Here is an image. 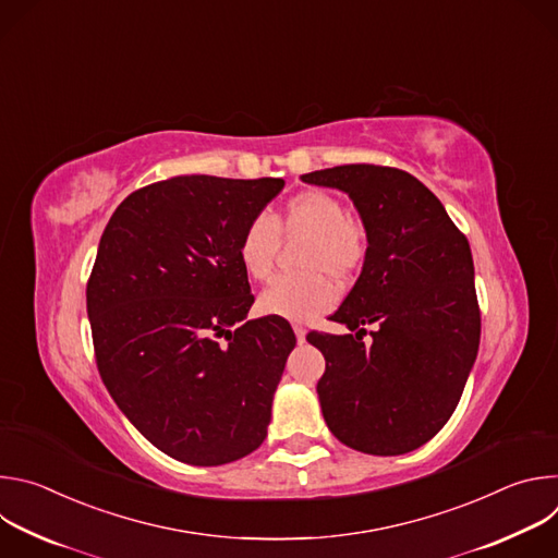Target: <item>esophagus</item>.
<instances>
[{
	"label": "esophagus",
	"instance_id": "obj_1",
	"mask_svg": "<svg viewBox=\"0 0 558 558\" xmlns=\"http://www.w3.org/2000/svg\"><path fill=\"white\" fill-rule=\"evenodd\" d=\"M293 331H295V340H298V344H304V340H306V331H304L302 327H293Z\"/></svg>",
	"mask_w": 558,
	"mask_h": 558
}]
</instances>
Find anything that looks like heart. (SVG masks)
<instances>
[{
    "label": "heart",
    "instance_id": "1",
    "mask_svg": "<svg viewBox=\"0 0 558 558\" xmlns=\"http://www.w3.org/2000/svg\"><path fill=\"white\" fill-rule=\"evenodd\" d=\"M280 235H306L298 254L302 274L276 278L258 298V308L293 323H306L336 302V287L327 278H353L368 254V235L360 220L347 214L340 198L323 190L295 194L271 218L254 216L238 241V260L258 282L271 278Z\"/></svg>",
    "mask_w": 558,
    "mask_h": 558
}]
</instances>
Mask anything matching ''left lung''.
<instances>
[{"instance_id": "obj_1", "label": "left lung", "mask_w": 558, "mask_h": 558, "mask_svg": "<svg viewBox=\"0 0 558 558\" xmlns=\"http://www.w3.org/2000/svg\"><path fill=\"white\" fill-rule=\"evenodd\" d=\"M300 179L347 192L368 235L362 274L331 315L357 333L306 336L327 360L317 381L325 422L353 450L411 452L450 420L480 351L470 245L404 170L357 163ZM366 324L376 325L371 345Z\"/></svg>"}]
</instances>
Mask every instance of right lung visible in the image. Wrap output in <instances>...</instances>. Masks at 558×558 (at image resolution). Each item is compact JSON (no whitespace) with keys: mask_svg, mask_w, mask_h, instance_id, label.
Segmentation results:
<instances>
[{"mask_svg":"<svg viewBox=\"0 0 558 558\" xmlns=\"http://www.w3.org/2000/svg\"><path fill=\"white\" fill-rule=\"evenodd\" d=\"M282 179L174 177L132 192L104 229L86 302L101 379L158 450L222 465L267 437L289 353L280 315L245 320L238 241Z\"/></svg>","mask_w":558,"mask_h":558,"instance_id":"add662e5","label":"right lung"}]
</instances>
